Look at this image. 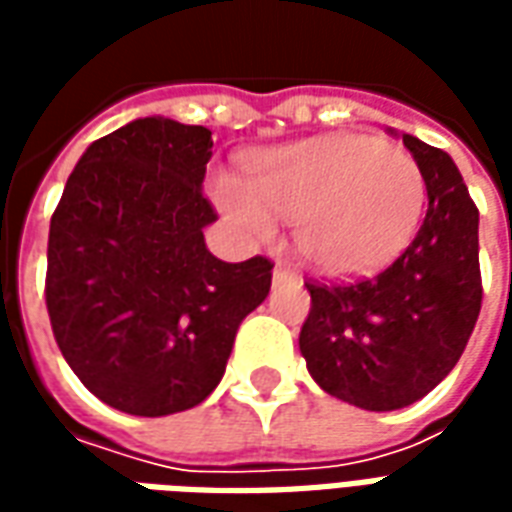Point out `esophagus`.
Masks as SVG:
<instances>
[{"label": "esophagus", "instance_id": "obj_1", "mask_svg": "<svg viewBox=\"0 0 512 512\" xmlns=\"http://www.w3.org/2000/svg\"><path fill=\"white\" fill-rule=\"evenodd\" d=\"M285 277H288V268L282 266V263H277V268H274V282H282Z\"/></svg>", "mask_w": 512, "mask_h": 512}]
</instances>
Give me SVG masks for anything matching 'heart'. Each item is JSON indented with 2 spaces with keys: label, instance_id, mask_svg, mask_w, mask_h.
<instances>
[{
  "label": "heart",
  "instance_id": "obj_1",
  "mask_svg": "<svg viewBox=\"0 0 512 512\" xmlns=\"http://www.w3.org/2000/svg\"><path fill=\"white\" fill-rule=\"evenodd\" d=\"M216 208L249 241H271L277 216L296 222V252L323 277L376 274L403 255L428 186L411 153L370 134H326L246 161V183L219 172Z\"/></svg>",
  "mask_w": 512,
  "mask_h": 512
}]
</instances>
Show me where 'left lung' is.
I'll list each match as a JSON object with an SVG mask.
<instances>
[{"label":"left lung","mask_w":512,"mask_h":512,"mask_svg":"<svg viewBox=\"0 0 512 512\" xmlns=\"http://www.w3.org/2000/svg\"><path fill=\"white\" fill-rule=\"evenodd\" d=\"M397 136V131H392ZM425 175L417 238L378 277L307 285L312 310L299 348L326 395L365 411L411 406L439 386L469 343L480 301V213L450 153L403 134Z\"/></svg>","instance_id":"left-lung-1"}]
</instances>
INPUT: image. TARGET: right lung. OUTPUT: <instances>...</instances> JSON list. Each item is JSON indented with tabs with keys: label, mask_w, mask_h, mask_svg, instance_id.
I'll return each mask as SVG.
<instances>
[{
	"label": "right lung",
	"mask_w": 512,
	"mask_h": 512,
	"mask_svg": "<svg viewBox=\"0 0 512 512\" xmlns=\"http://www.w3.org/2000/svg\"><path fill=\"white\" fill-rule=\"evenodd\" d=\"M211 131L139 117L87 147L51 216L46 307L65 362L106 406L167 417L224 376L271 263L205 246Z\"/></svg>",
	"instance_id": "obj_1"
}]
</instances>
